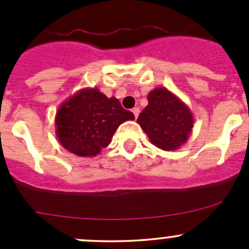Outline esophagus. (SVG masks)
Segmentation results:
<instances>
[{
  "instance_id": "34e87169",
  "label": "esophagus",
  "mask_w": 249,
  "mask_h": 249,
  "mask_svg": "<svg viewBox=\"0 0 249 249\" xmlns=\"http://www.w3.org/2000/svg\"><path fill=\"white\" fill-rule=\"evenodd\" d=\"M132 113H134L135 118L137 119V117H139V114H140V108H132Z\"/></svg>"
}]
</instances>
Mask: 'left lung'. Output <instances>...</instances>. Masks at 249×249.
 Masks as SVG:
<instances>
[{"label":"left lung","mask_w":249,"mask_h":249,"mask_svg":"<svg viewBox=\"0 0 249 249\" xmlns=\"http://www.w3.org/2000/svg\"><path fill=\"white\" fill-rule=\"evenodd\" d=\"M147 97L148 106L137 119L140 126L160 149H179L193 132L192 110L166 88H155Z\"/></svg>","instance_id":"8db88e82"}]
</instances>
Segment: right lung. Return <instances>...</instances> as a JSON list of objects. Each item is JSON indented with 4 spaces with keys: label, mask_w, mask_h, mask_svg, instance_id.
I'll return each instance as SVG.
<instances>
[{
    "label": "right lung",
    "mask_w": 249,
    "mask_h": 249,
    "mask_svg": "<svg viewBox=\"0 0 249 249\" xmlns=\"http://www.w3.org/2000/svg\"><path fill=\"white\" fill-rule=\"evenodd\" d=\"M119 100L107 97L97 88L80 89L62 102L55 115L60 144L82 158L96 157L112 141L120 124L134 120Z\"/></svg>",
    "instance_id": "1"
}]
</instances>
